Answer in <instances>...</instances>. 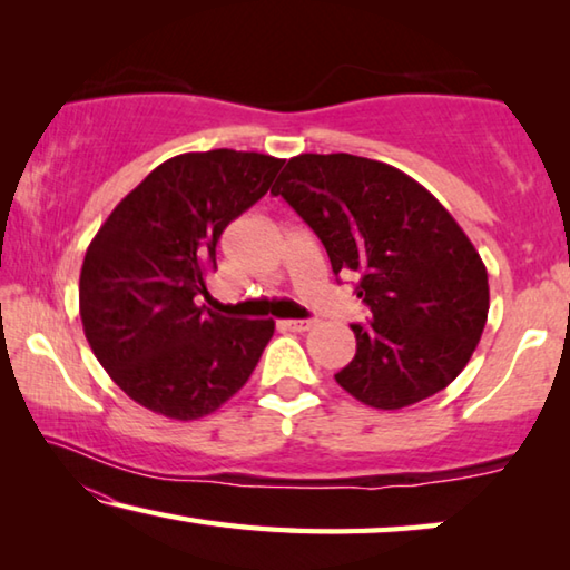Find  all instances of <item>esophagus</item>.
<instances>
[{
	"label": "esophagus",
	"mask_w": 570,
	"mask_h": 570,
	"mask_svg": "<svg viewBox=\"0 0 570 570\" xmlns=\"http://www.w3.org/2000/svg\"><path fill=\"white\" fill-rule=\"evenodd\" d=\"M284 326L292 332H308L314 326V322L312 320H286Z\"/></svg>",
	"instance_id": "obj_1"
}]
</instances>
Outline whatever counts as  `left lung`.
Returning <instances> with one entry per match:
<instances>
[{
	"label": "left lung",
	"mask_w": 570,
	"mask_h": 570,
	"mask_svg": "<svg viewBox=\"0 0 570 570\" xmlns=\"http://www.w3.org/2000/svg\"><path fill=\"white\" fill-rule=\"evenodd\" d=\"M272 193L320 236L336 276L360 278L370 322L352 324L356 354L334 374L340 387L374 410L445 390L490 308L485 264L448 208L407 173L350 153H302Z\"/></svg>",
	"instance_id": "left-lung-1"
}]
</instances>
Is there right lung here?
I'll use <instances>...</instances> for the list:
<instances>
[{"mask_svg":"<svg viewBox=\"0 0 570 570\" xmlns=\"http://www.w3.org/2000/svg\"><path fill=\"white\" fill-rule=\"evenodd\" d=\"M282 166L264 153H183L132 188L90 240L82 330L140 407L180 422L206 417L262 360L274 320H228L198 296L208 294L224 228L266 196Z\"/></svg>","mask_w":570,"mask_h":570,"instance_id":"add662e5","label":"right lung"}]
</instances>
